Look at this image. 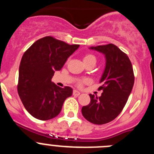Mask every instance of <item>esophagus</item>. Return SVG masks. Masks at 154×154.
<instances>
[{"label": "esophagus", "instance_id": "esophagus-1", "mask_svg": "<svg viewBox=\"0 0 154 154\" xmlns=\"http://www.w3.org/2000/svg\"><path fill=\"white\" fill-rule=\"evenodd\" d=\"M73 96H79L80 95V92H79V91H77V90H74L73 91Z\"/></svg>", "mask_w": 154, "mask_h": 154}]
</instances>
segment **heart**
I'll return each instance as SVG.
<instances>
[{"label": "heart", "instance_id": "heart-1", "mask_svg": "<svg viewBox=\"0 0 154 154\" xmlns=\"http://www.w3.org/2000/svg\"><path fill=\"white\" fill-rule=\"evenodd\" d=\"M83 62L85 63V65L86 64H89V63H94L96 64V57L94 55L92 54H86V55H84L83 57ZM89 82V79H81V80H79L78 82H77V85L79 87L82 86L85 83H88Z\"/></svg>", "mask_w": 154, "mask_h": 154}]
</instances>
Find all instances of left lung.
<instances>
[{"mask_svg":"<svg viewBox=\"0 0 154 154\" xmlns=\"http://www.w3.org/2000/svg\"><path fill=\"white\" fill-rule=\"evenodd\" d=\"M103 53L106 68L100 82V97L89 94L91 101L82 108V113L90 123L102 125L109 123L122 112L134 84V73L130 58L113 44L91 47Z\"/></svg>","mask_w":154,"mask_h":154,"instance_id":"obj_1","label":"left lung"}]
</instances>
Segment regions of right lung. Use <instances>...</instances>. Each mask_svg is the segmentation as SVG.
Returning a JSON list of instances; mask_svg holds the SVG:
<instances>
[{"mask_svg":"<svg viewBox=\"0 0 154 154\" xmlns=\"http://www.w3.org/2000/svg\"><path fill=\"white\" fill-rule=\"evenodd\" d=\"M79 47L46 36L24 53L19 66L17 92L33 117L40 120L55 118L60 113L65 99L72 95L71 87L60 88L51 82V79Z\"/></svg>","mask_w":154,"mask_h":154,"instance_id":"obj_1","label":"right lung"}]
</instances>
